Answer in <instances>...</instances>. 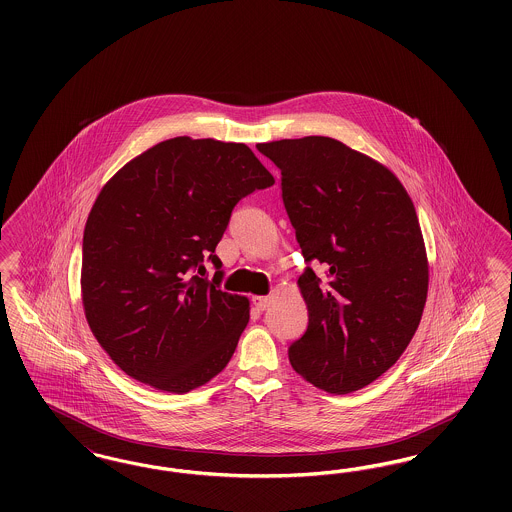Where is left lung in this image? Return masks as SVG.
I'll list each match as a JSON object with an SVG mask.
<instances>
[{
  "mask_svg": "<svg viewBox=\"0 0 512 512\" xmlns=\"http://www.w3.org/2000/svg\"><path fill=\"white\" fill-rule=\"evenodd\" d=\"M272 182L244 144L180 136L105 184L84 228L82 305L130 378L186 393L228 365L249 301L224 284L215 249L238 201Z\"/></svg>",
  "mask_w": 512,
  "mask_h": 512,
  "instance_id": "obj_1",
  "label": "left lung"
}]
</instances>
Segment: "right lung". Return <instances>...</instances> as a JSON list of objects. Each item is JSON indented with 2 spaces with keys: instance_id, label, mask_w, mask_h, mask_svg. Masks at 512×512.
Returning <instances> with one entry per match:
<instances>
[{
  "instance_id": "1",
  "label": "right lung",
  "mask_w": 512,
  "mask_h": 512,
  "mask_svg": "<svg viewBox=\"0 0 512 512\" xmlns=\"http://www.w3.org/2000/svg\"><path fill=\"white\" fill-rule=\"evenodd\" d=\"M307 261L299 288L307 332L293 370L328 393L380 378L413 340L428 293V259L413 201L386 167L324 136L265 144Z\"/></svg>"
}]
</instances>
